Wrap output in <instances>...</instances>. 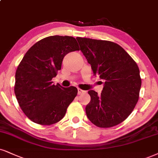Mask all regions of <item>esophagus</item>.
I'll list each match as a JSON object with an SVG mask.
<instances>
[{"mask_svg":"<svg viewBox=\"0 0 158 158\" xmlns=\"http://www.w3.org/2000/svg\"><path fill=\"white\" fill-rule=\"evenodd\" d=\"M84 92H85V91H83V90H82V89H77V94H78L79 95L80 94H83V93Z\"/></svg>","mask_w":158,"mask_h":158,"instance_id":"1","label":"esophagus"}]
</instances>
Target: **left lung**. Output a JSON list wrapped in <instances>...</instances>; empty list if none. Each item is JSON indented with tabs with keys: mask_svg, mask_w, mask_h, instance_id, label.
<instances>
[{
	"mask_svg": "<svg viewBox=\"0 0 158 158\" xmlns=\"http://www.w3.org/2000/svg\"><path fill=\"white\" fill-rule=\"evenodd\" d=\"M76 39L94 75L105 81L100 95L89 91L91 101L85 107L87 117L99 127L117 125L129 116L139 100L141 86L139 68L118 44Z\"/></svg>",
	"mask_w": 158,
	"mask_h": 158,
	"instance_id": "obj_1",
	"label": "left lung"
}]
</instances>
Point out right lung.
<instances>
[{"instance_id": "right-lung-1", "label": "right lung", "mask_w": 158, "mask_h": 158, "mask_svg": "<svg viewBox=\"0 0 158 158\" xmlns=\"http://www.w3.org/2000/svg\"><path fill=\"white\" fill-rule=\"evenodd\" d=\"M79 50L73 36L56 35L39 41L25 54L15 74V93L19 107L32 122L50 125L65 116L77 89L55 85L51 81L61 69L64 56Z\"/></svg>"}]
</instances>
